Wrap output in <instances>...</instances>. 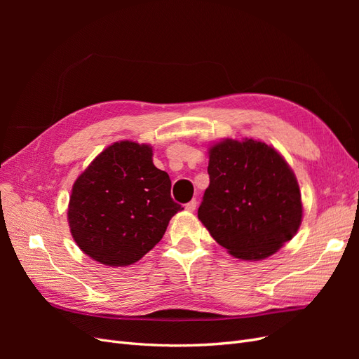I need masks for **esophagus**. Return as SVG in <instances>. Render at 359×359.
<instances>
[{"label": "esophagus", "mask_w": 359, "mask_h": 359, "mask_svg": "<svg viewBox=\"0 0 359 359\" xmlns=\"http://www.w3.org/2000/svg\"><path fill=\"white\" fill-rule=\"evenodd\" d=\"M196 206H198V202H196V199H193V201H190L189 203H186V210L190 211V212H193L194 210H196Z\"/></svg>", "instance_id": "1"}]
</instances>
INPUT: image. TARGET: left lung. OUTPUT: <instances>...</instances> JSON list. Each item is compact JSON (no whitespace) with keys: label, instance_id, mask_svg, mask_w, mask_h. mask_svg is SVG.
Listing matches in <instances>:
<instances>
[{"label":"left lung","instance_id":"1","mask_svg":"<svg viewBox=\"0 0 359 359\" xmlns=\"http://www.w3.org/2000/svg\"><path fill=\"white\" fill-rule=\"evenodd\" d=\"M210 186L198 210L211 236L238 259L260 260L299 229L301 193L295 173L273 147L224 139L210 147Z\"/></svg>","mask_w":359,"mask_h":359}]
</instances>
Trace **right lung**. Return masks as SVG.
Here are the masks:
<instances>
[{
  "label": "right lung",
  "mask_w": 359,
  "mask_h": 359,
  "mask_svg": "<svg viewBox=\"0 0 359 359\" xmlns=\"http://www.w3.org/2000/svg\"><path fill=\"white\" fill-rule=\"evenodd\" d=\"M170 178L153 163V148L132 140L107 147L72 189L69 224L85 255L109 266L142 259L181 211Z\"/></svg>",
  "instance_id": "add662e5"
}]
</instances>
